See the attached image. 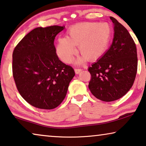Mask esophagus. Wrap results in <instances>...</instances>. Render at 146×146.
Returning <instances> with one entry per match:
<instances>
[{"mask_svg":"<svg viewBox=\"0 0 146 146\" xmlns=\"http://www.w3.org/2000/svg\"><path fill=\"white\" fill-rule=\"evenodd\" d=\"M74 70H75V72H76V74H79L80 72L82 71V69L81 68H75L74 69Z\"/></svg>","mask_w":146,"mask_h":146,"instance_id":"obj_1","label":"esophagus"}]
</instances>
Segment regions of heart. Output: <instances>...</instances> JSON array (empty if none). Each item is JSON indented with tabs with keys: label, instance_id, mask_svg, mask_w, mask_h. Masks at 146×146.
Returning <instances> with one entry per match:
<instances>
[{
	"label": "heart",
	"instance_id": "1",
	"mask_svg": "<svg viewBox=\"0 0 146 146\" xmlns=\"http://www.w3.org/2000/svg\"><path fill=\"white\" fill-rule=\"evenodd\" d=\"M111 27L107 23L84 22L70 28L67 37L57 41L56 52L64 63H70L76 53L75 47L81 54L76 60L95 61L101 58L108 48L111 37Z\"/></svg>",
	"mask_w": 146,
	"mask_h": 146
}]
</instances>
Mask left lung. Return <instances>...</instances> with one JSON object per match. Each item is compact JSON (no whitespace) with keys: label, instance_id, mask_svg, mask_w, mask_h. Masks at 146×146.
Instances as JSON below:
<instances>
[{"label":"left lung","instance_id":"obj_1","mask_svg":"<svg viewBox=\"0 0 146 146\" xmlns=\"http://www.w3.org/2000/svg\"><path fill=\"white\" fill-rule=\"evenodd\" d=\"M114 38L108 50L90 66L89 89L96 98L110 102L123 97L132 88L138 68L137 50L127 29L113 17Z\"/></svg>","mask_w":146,"mask_h":146}]
</instances>
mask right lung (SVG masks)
I'll use <instances>...</instances> for the list:
<instances>
[{"instance_id": "obj_1", "label": "right lung", "mask_w": 146, "mask_h": 146, "mask_svg": "<svg viewBox=\"0 0 146 146\" xmlns=\"http://www.w3.org/2000/svg\"><path fill=\"white\" fill-rule=\"evenodd\" d=\"M64 26L39 27L14 48L12 73L16 88L29 104L41 109L57 107L75 76L72 67L59 60L54 41Z\"/></svg>"}]
</instances>
